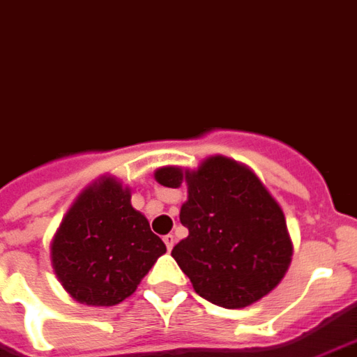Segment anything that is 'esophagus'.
Segmentation results:
<instances>
[{"instance_id":"esophagus-1","label":"esophagus","mask_w":357,"mask_h":357,"mask_svg":"<svg viewBox=\"0 0 357 357\" xmlns=\"http://www.w3.org/2000/svg\"><path fill=\"white\" fill-rule=\"evenodd\" d=\"M163 241H165V245H167V249L169 251H171V249H173V247H175V236H173V234H167V236H163Z\"/></svg>"}]
</instances>
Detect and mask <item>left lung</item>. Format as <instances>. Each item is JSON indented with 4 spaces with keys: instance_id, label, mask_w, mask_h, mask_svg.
I'll use <instances>...</instances> for the list:
<instances>
[{
    "instance_id": "obj_1",
    "label": "left lung",
    "mask_w": 357,
    "mask_h": 357,
    "mask_svg": "<svg viewBox=\"0 0 357 357\" xmlns=\"http://www.w3.org/2000/svg\"><path fill=\"white\" fill-rule=\"evenodd\" d=\"M153 178L167 188H188L181 207L188 238L171 257L197 295L234 310L278 287L291 264L293 241L282 207L253 169L209 155L197 169H155Z\"/></svg>"
}]
</instances>
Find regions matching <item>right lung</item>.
Wrapping results in <instances>:
<instances>
[{"label": "right lung", "mask_w": 357, "mask_h": 357, "mask_svg": "<svg viewBox=\"0 0 357 357\" xmlns=\"http://www.w3.org/2000/svg\"><path fill=\"white\" fill-rule=\"evenodd\" d=\"M165 251L148 218L131 205V190L104 175L66 211L51 241V264L74 301L114 306L137 291Z\"/></svg>", "instance_id": "obj_1"}]
</instances>
